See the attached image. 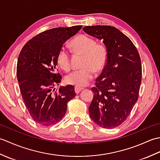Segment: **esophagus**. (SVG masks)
<instances>
[{
    "instance_id": "obj_1",
    "label": "esophagus",
    "mask_w": 160,
    "mask_h": 160,
    "mask_svg": "<svg viewBox=\"0 0 160 160\" xmlns=\"http://www.w3.org/2000/svg\"><path fill=\"white\" fill-rule=\"evenodd\" d=\"M82 89H83V88L76 87H75V92H76L77 94H78Z\"/></svg>"
}]
</instances>
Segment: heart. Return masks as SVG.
<instances>
[{"label":"heart","instance_id":"obj_1","mask_svg":"<svg viewBox=\"0 0 160 160\" xmlns=\"http://www.w3.org/2000/svg\"><path fill=\"white\" fill-rule=\"evenodd\" d=\"M71 46L76 52L84 55L82 62L83 67L68 74L65 80L69 84L82 87L93 79L95 72L102 71L107 64V51L104 45H98L94 39L84 34L76 37L71 41ZM57 62L64 71L70 69L69 53L63 47L58 53Z\"/></svg>","mask_w":160,"mask_h":160}]
</instances>
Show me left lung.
<instances>
[{"mask_svg":"<svg viewBox=\"0 0 160 160\" xmlns=\"http://www.w3.org/2000/svg\"><path fill=\"white\" fill-rule=\"evenodd\" d=\"M82 29L102 40L107 51L106 65L92 88L89 115L100 127L113 128L126 120L138 99L140 57L131 40L115 27L86 26Z\"/></svg>","mask_w":160,"mask_h":160,"instance_id":"8db88e82","label":"left lung"}]
</instances>
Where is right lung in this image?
Listing matches in <instances>:
<instances>
[{"label": "right lung", "instance_id": "obj_1", "mask_svg": "<svg viewBox=\"0 0 160 160\" xmlns=\"http://www.w3.org/2000/svg\"><path fill=\"white\" fill-rule=\"evenodd\" d=\"M82 28L47 30L29 40L19 54L16 73L20 93L30 115L40 125H53L62 120L67 102L76 96L73 85L60 87L56 91L54 86L62 79L56 73L58 53Z\"/></svg>", "mask_w": 160, "mask_h": 160}]
</instances>
